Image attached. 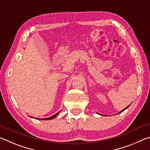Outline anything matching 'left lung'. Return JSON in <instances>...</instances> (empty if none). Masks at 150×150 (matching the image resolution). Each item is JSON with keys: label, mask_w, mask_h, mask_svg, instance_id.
I'll list each match as a JSON object with an SVG mask.
<instances>
[{"label": "left lung", "mask_w": 150, "mask_h": 150, "mask_svg": "<svg viewBox=\"0 0 150 150\" xmlns=\"http://www.w3.org/2000/svg\"><path fill=\"white\" fill-rule=\"evenodd\" d=\"M130 105H129V106H127V107H126V108H124V110H121L120 112H119V113H120V112H123L124 110H126V109H127V108H128L129 107V106H130Z\"/></svg>", "instance_id": "obj_1"}]
</instances>
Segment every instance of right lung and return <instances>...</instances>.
<instances>
[{
  "instance_id": "add662e5",
  "label": "right lung",
  "mask_w": 150,
  "mask_h": 150,
  "mask_svg": "<svg viewBox=\"0 0 150 150\" xmlns=\"http://www.w3.org/2000/svg\"><path fill=\"white\" fill-rule=\"evenodd\" d=\"M58 113H59V112H58L57 113H56L55 114V115H54V116H50V117H48V118H42V120H52V119H53V118H54L55 116H56L57 115H58ZM41 119V120H42Z\"/></svg>"
}]
</instances>
